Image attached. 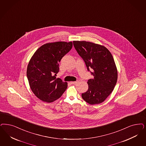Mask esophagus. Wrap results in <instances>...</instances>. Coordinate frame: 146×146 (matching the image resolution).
<instances>
[{
	"label": "esophagus",
	"instance_id": "esophagus-1",
	"mask_svg": "<svg viewBox=\"0 0 146 146\" xmlns=\"http://www.w3.org/2000/svg\"><path fill=\"white\" fill-rule=\"evenodd\" d=\"M78 82V81H72L70 82V83L71 84H76Z\"/></svg>",
	"mask_w": 146,
	"mask_h": 146
}]
</instances>
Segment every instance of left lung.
<instances>
[{
  "label": "left lung",
  "instance_id": "8db88e82",
  "mask_svg": "<svg viewBox=\"0 0 146 146\" xmlns=\"http://www.w3.org/2000/svg\"><path fill=\"white\" fill-rule=\"evenodd\" d=\"M76 50L85 62L88 71L92 68L93 79L87 81L88 89L81 94L90 105L102 103L113 92L117 79V70L111 52L104 46L86 41H73Z\"/></svg>",
  "mask_w": 146,
  "mask_h": 146
}]
</instances>
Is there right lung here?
<instances>
[{"mask_svg": "<svg viewBox=\"0 0 146 146\" xmlns=\"http://www.w3.org/2000/svg\"><path fill=\"white\" fill-rule=\"evenodd\" d=\"M72 46L71 41L47 43L32 56L26 74L31 90L41 100L52 102L60 98L67 89V82L55 76L59 70L61 59Z\"/></svg>", "mask_w": 146, "mask_h": 146, "instance_id": "1", "label": "right lung"}]
</instances>
